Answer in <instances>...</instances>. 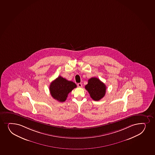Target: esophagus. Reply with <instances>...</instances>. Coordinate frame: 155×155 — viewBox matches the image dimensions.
<instances>
[{"instance_id":"esophagus-1","label":"esophagus","mask_w":155,"mask_h":155,"mask_svg":"<svg viewBox=\"0 0 155 155\" xmlns=\"http://www.w3.org/2000/svg\"><path fill=\"white\" fill-rule=\"evenodd\" d=\"M77 86L78 87H82V84L81 83H79V84H77Z\"/></svg>"}]
</instances>
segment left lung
Instances as JSON below:
<instances>
[{"mask_svg": "<svg viewBox=\"0 0 155 155\" xmlns=\"http://www.w3.org/2000/svg\"><path fill=\"white\" fill-rule=\"evenodd\" d=\"M85 88L88 91L91 98L95 101L100 100L105 95V84L96 77H92L89 79Z\"/></svg>", "mask_w": 155, "mask_h": 155, "instance_id": "left-lung-1", "label": "left lung"}]
</instances>
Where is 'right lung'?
<instances>
[{
	"label": "right lung",
	"instance_id": "1",
	"mask_svg": "<svg viewBox=\"0 0 155 155\" xmlns=\"http://www.w3.org/2000/svg\"><path fill=\"white\" fill-rule=\"evenodd\" d=\"M76 87V84L74 82L66 80L60 76L51 82L49 90L51 96L54 99L63 102L65 101L69 92Z\"/></svg>",
	"mask_w": 155,
	"mask_h": 155
}]
</instances>
